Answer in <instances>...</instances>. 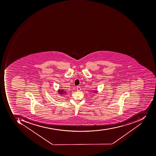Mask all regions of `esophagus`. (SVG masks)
Segmentation results:
<instances>
[{"instance_id": "esophagus-1", "label": "esophagus", "mask_w": 156, "mask_h": 156, "mask_svg": "<svg viewBox=\"0 0 156 156\" xmlns=\"http://www.w3.org/2000/svg\"><path fill=\"white\" fill-rule=\"evenodd\" d=\"M81 90V87H80V86H77V91H80Z\"/></svg>"}]
</instances>
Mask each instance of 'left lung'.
Returning <instances> with one entry per match:
<instances>
[{
  "instance_id": "obj_1",
  "label": "left lung",
  "mask_w": 156,
  "mask_h": 156,
  "mask_svg": "<svg viewBox=\"0 0 156 156\" xmlns=\"http://www.w3.org/2000/svg\"><path fill=\"white\" fill-rule=\"evenodd\" d=\"M98 90H94L92 91V93H94V94H97V93H98Z\"/></svg>"
}]
</instances>
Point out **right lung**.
Instances as JSON below:
<instances>
[{
  "label": "right lung",
  "instance_id": "right-lung-1",
  "mask_svg": "<svg viewBox=\"0 0 156 156\" xmlns=\"http://www.w3.org/2000/svg\"><path fill=\"white\" fill-rule=\"evenodd\" d=\"M57 92H58V94H60V95H63L66 94V91L63 89H59Z\"/></svg>",
  "mask_w": 156,
  "mask_h": 156
}]
</instances>
